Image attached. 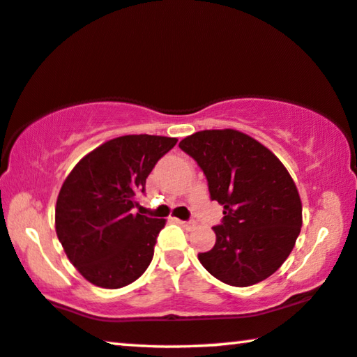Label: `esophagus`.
<instances>
[{"label": "esophagus", "instance_id": "34e87169", "mask_svg": "<svg viewBox=\"0 0 357 357\" xmlns=\"http://www.w3.org/2000/svg\"><path fill=\"white\" fill-rule=\"evenodd\" d=\"M178 222V224L180 225H182V227H185V229H193V227H195V220H177Z\"/></svg>", "mask_w": 357, "mask_h": 357}]
</instances>
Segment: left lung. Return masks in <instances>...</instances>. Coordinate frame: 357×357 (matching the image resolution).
<instances>
[{"label": "left lung", "instance_id": "1", "mask_svg": "<svg viewBox=\"0 0 357 357\" xmlns=\"http://www.w3.org/2000/svg\"><path fill=\"white\" fill-rule=\"evenodd\" d=\"M178 146L204 172L211 199L224 206L215 245L199 252V262L231 287L266 280L290 256L303 225L288 170L264 144L231 128L196 132Z\"/></svg>", "mask_w": 357, "mask_h": 357}]
</instances>
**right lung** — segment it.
Masks as SVG:
<instances>
[{"mask_svg": "<svg viewBox=\"0 0 357 357\" xmlns=\"http://www.w3.org/2000/svg\"><path fill=\"white\" fill-rule=\"evenodd\" d=\"M177 138L126 135L93 149L67 175L56 201V234L93 285L122 288L146 271L164 219L133 214L148 175Z\"/></svg>", "mask_w": 357, "mask_h": 357, "instance_id": "add662e5", "label": "right lung"}]
</instances>
